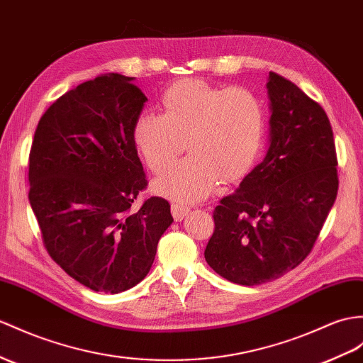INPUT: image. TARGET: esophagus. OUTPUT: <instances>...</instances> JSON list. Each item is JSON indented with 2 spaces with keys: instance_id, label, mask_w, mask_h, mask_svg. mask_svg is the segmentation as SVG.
Listing matches in <instances>:
<instances>
[{
  "instance_id": "34e87169",
  "label": "esophagus",
  "mask_w": 363,
  "mask_h": 363,
  "mask_svg": "<svg viewBox=\"0 0 363 363\" xmlns=\"http://www.w3.org/2000/svg\"><path fill=\"white\" fill-rule=\"evenodd\" d=\"M189 208L182 205V203H172V216L177 220V222H180L184 217L188 216Z\"/></svg>"
}]
</instances>
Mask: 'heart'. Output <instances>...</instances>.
Wrapping results in <instances>:
<instances>
[{"mask_svg": "<svg viewBox=\"0 0 363 363\" xmlns=\"http://www.w3.org/2000/svg\"><path fill=\"white\" fill-rule=\"evenodd\" d=\"M163 112H143L134 125V141L149 169H169L184 149L191 155L155 182V191L194 201L231 182L257 158L267 129L262 100L246 87H217L183 79L163 95Z\"/></svg>", "mask_w": 363, "mask_h": 363, "instance_id": "obj_1", "label": "heart"}]
</instances>
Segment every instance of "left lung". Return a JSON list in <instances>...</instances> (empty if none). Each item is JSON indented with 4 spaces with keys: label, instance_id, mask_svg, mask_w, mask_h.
Returning a JSON list of instances; mask_svg holds the SVG:
<instances>
[{
    "label": "left lung",
    "instance_id": "1",
    "mask_svg": "<svg viewBox=\"0 0 363 363\" xmlns=\"http://www.w3.org/2000/svg\"><path fill=\"white\" fill-rule=\"evenodd\" d=\"M269 147L214 209L209 267L238 285L276 280L302 263L339 189L328 115L293 82L269 72Z\"/></svg>",
    "mask_w": 363,
    "mask_h": 363
}]
</instances>
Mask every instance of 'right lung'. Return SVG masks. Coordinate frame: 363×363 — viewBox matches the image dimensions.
Returning <instances> with one entry per match:
<instances>
[{
    "instance_id": "1",
    "label": "right lung",
    "mask_w": 363,
    "mask_h": 363,
    "mask_svg": "<svg viewBox=\"0 0 363 363\" xmlns=\"http://www.w3.org/2000/svg\"><path fill=\"white\" fill-rule=\"evenodd\" d=\"M146 100L130 77H96L50 104L32 141L29 201L44 248L70 277L100 293L140 284L174 222L162 197L132 209L147 186L134 141Z\"/></svg>"
}]
</instances>
